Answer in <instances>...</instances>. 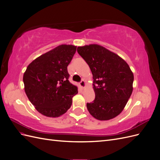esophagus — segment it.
I'll return each mask as SVG.
<instances>
[{"instance_id":"34e87169","label":"esophagus","mask_w":160,"mask_h":160,"mask_svg":"<svg viewBox=\"0 0 160 160\" xmlns=\"http://www.w3.org/2000/svg\"><path fill=\"white\" fill-rule=\"evenodd\" d=\"M79 85H80V86H81V88H84L86 86V83H85V81H84V80H82L80 83H79Z\"/></svg>"}]
</instances>
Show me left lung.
Returning <instances> with one entry per match:
<instances>
[{"label": "left lung", "mask_w": 160, "mask_h": 160, "mask_svg": "<svg viewBox=\"0 0 160 160\" xmlns=\"http://www.w3.org/2000/svg\"><path fill=\"white\" fill-rule=\"evenodd\" d=\"M77 52L90 67L95 98L87 103L95 119L106 121L123 110L133 91V74L122 57L97 44L77 47Z\"/></svg>", "instance_id": "8db88e82"}]
</instances>
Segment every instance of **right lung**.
<instances>
[{"label": "right lung", "instance_id": "obj_1", "mask_svg": "<svg viewBox=\"0 0 160 160\" xmlns=\"http://www.w3.org/2000/svg\"><path fill=\"white\" fill-rule=\"evenodd\" d=\"M76 49L72 45L57 46L32 61L24 72L26 95L42 115L57 118L71 108L78 90L68 80L67 66Z\"/></svg>", "mask_w": 160, "mask_h": 160}]
</instances>
